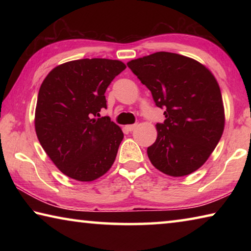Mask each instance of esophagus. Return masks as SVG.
<instances>
[{
  "instance_id": "obj_1",
  "label": "esophagus",
  "mask_w": 251,
  "mask_h": 251,
  "mask_svg": "<svg viewBox=\"0 0 251 251\" xmlns=\"http://www.w3.org/2000/svg\"><path fill=\"white\" fill-rule=\"evenodd\" d=\"M136 127H137V125L136 124H131V125H127V126H125V128L128 130V131H131V130H134Z\"/></svg>"
}]
</instances>
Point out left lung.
Listing matches in <instances>:
<instances>
[{
    "label": "left lung",
    "instance_id": "obj_1",
    "mask_svg": "<svg viewBox=\"0 0 251 251\" xmlns=\"http://www.w3.org/2000/svg\"><path fill=\"white\" fill-rule=\"evenodd\" d=\"M151 91L166 120L157 123V138L147 148L161 173L181 177L201 167L220 141L225 113L219 85L210 71L193 58L157 52L127 63Z\"/></svg>",
    "mask_w": 251,
    "mask_h": 251
}]
</instances>
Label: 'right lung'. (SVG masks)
<instances>
[{"label":"right lung","instance_id":"1","mask_svg":"<svg viewBox=\"0 0 251 251\" xmlns=\"http://www.w3.org/2000/svg\"><path fill=\"white\" fill-rule=\"evenodd\" d=\"M126 69L121 61L83 58L58 65L42 83L35 130L59 171L79 181L95 180L112 167L124 138L120 126L100 117L105 92Z\"/></svg>","mask_w":251,"mask_h":251}]
</instances>
